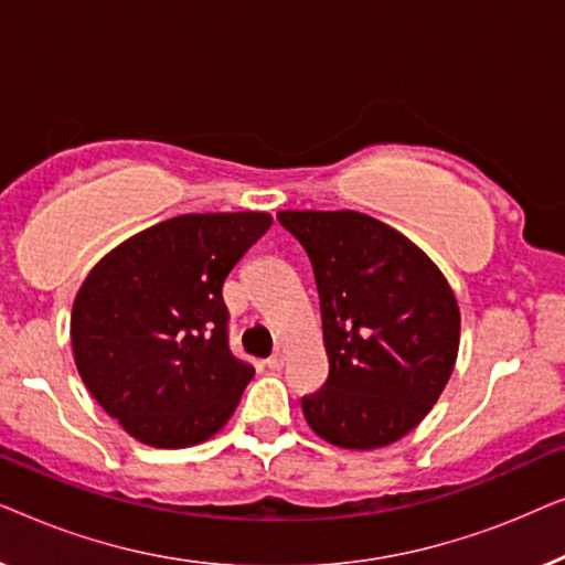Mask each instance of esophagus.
<instances>
[{
    "label": "esophagus",
    "mask_w": 565,
    "mask_h": 565,
    "mask_svg": "<svg viewBox=\"0 0 565 565\" xmlns=\"http://www.w3.org/2000/svg\"><path fill=\"white\" fill-rule=\"evenodd\" d=\"M282 362H285V347L277 344V350L273 352V358L267 360V367H269V370H280Z\"/></svg>",
    "instance_id": "esophagus-1"
}]
</instances>
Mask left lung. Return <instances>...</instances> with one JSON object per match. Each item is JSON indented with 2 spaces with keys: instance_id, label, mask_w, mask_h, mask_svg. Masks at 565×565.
<instances>
[{
  "instance_id": "1",
  "label": "left lung",
  "mask_w": 565,
  "mask_h": 565,
  "mask_svg": "<svg viewBox=\"0 0 565 565\" xmlns=\"http://www.w3.org/2000/svg\"><path fill=\"white\" fill-rule=\"evenodd\" d=\"M303 244L321 303L329 377L303 396L316 435L377 450L437 404L460 347V308L439 267L388 223L358 211H280Z\"/></svg>"
}]
</instances>
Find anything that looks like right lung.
Returning a JSON list of instances; mask_svg holds the SVG:
<instances>
[{
  "instance_id": "1",
  "label": "right lung",
  "mask_w": 565,
  "mask_h": 565,
  "mask_svg": "<svg viewBox=\"0 0 565 565\" xmlns=\"http://www.w3.org/2000/svg\"><path fill=\"white\" fill-rule=\"evenodd\" d=\"M269 213H188L138 231L84 277L72 350L84 385L138 443L200 445L236 412L254 370L228 350L223 282Z\"/></svg>"
}]
</instances>
